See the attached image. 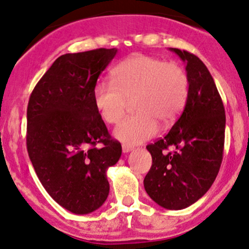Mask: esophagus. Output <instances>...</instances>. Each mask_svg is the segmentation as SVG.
Wrapping results in <instances>:
<instances>
[{"instance_id": "esophagus-1", "label": "esophagus", "mask_w": 249, "mask_h": 249, "mask_svg": "<svg viewBox=\"0 0 249 249\" xmlns=\"http://www.w3.org/2000/svg\"><path fill=\"white\" fill-rule=\"evenodd\" d=\"M132 150H133V147L127 146V144H124V146H122V152L124 153H129L132 152Z\"/></svg>"}]
</instances>
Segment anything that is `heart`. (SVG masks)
<instances>
[{
	"label": "heart",
	"instance_id": "b5f03b06",
	"mask_svg": "<svg viewBox=\"0 0 249 249\" xmlns=\"http://www.w3.org/2000/svg\"><path fill=\"white\" fill-rule=\"evenodd\" d=\"M113 82L96 83L94 105L106 122L116 124L124 116L128 100L138 113L125 117L114 136L127 146H136L159 132V122L174 124L182 113L189 94L185 69L159 57L136 54L120 62L111 71Z\"/></svg>",
	"mask_w": 249,
	"mask_h": 249
}]
</instances>
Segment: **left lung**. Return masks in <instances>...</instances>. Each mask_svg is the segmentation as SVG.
I'll use <instances>...</instances> for the list:
<instances>
[{"mask_svg": "<svg viewBox=\"0 0 249 249\" xmlns=\"http://www.w3.org/2000/svg\"><path fill=\"white\" fill-rule=\"evenodd\" d=\"M183 62L189 80L188 100L169 133L147 149L152 168L143 180L150 199L178 211L202 197L215 181L225 144V108L211 72L194 54L170 48ZM173 145V153H163Z\"/></svg>", "mask_w": 249, "mask_h": 249, "instance_id": "left-lung-1", "label": "left lung"}]
</instances>
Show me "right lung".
Listing matches in <instances>:
<instances>
[{
	"label": "right lung",
	"mask_w": 249,
	"mask_h": 249,
	"mask_svg": "<svg viewBox=\"0 0 249 249\" xmlns=\"http://www.w3.org/2000/svg\"><path fill=\"white\" fill-rule=\"evenodd\" d=\"M116 53L100 48L62 55L41 77L28 103L30 161L50 196L74 214H89L105 203L107 169L122 153L93 99L100 74Z\"/></svg>",
	"instance_id": "right-lung-1"
}]
</instances>
